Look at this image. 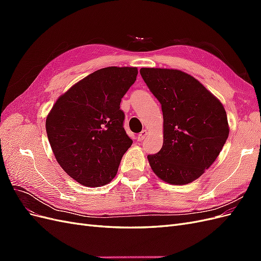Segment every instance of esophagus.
Segmentation results:
<instances>
[{
	"instance_id": "obj_1",
	"label": "esophagus",
	"mask_w": 261,
	"mask_h": 261,
	"mask_svg": "<svg viewBox=\"0 0 261 261\" xmlns=\"http://www.w3.org/2000/svg\"><path fill=\"white\" fill-rule=\"evenodd\" d=\"M147 135H148V132H147L146 129H144L143 132L139 133V134H138V137H137L138 141H143V140L146 138V136H147Z\"/></svg>"
}]
</instances>
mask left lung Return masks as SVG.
Instances as JSON below:
<instances>
[{"mask_svg":"<svg viewBox=\"0 0 261 261\" xmlns=\"http://www.w3.org/2000/svg\"><path fill=\"white\" fill-rule=\"evenodd\" d=\"M149 90L161 103L163 146L148 154L154 174L172 185L200 177L216 161L228 137L222 103L181 70L140 68Z\"/></svg>","mask_w":261,"mask_h":261,"instance_id":"left-lung-1","label":"left lung"}]
</instances>
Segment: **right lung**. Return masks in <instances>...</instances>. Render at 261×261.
<instances>
[{"label": "right lung", "mask_w": 261, "mask_h": 261, "mask_svg": "<svg viewBox=\"0 0 261 261\" xmlns=\"http://www.w3.org/2000/svg\"><path fill=\"white\" fill-rule=\"evenodd\" d=\"M137 74V67L98 69L62 94L46 117L55 159L80 184L99 187L115 177L133 144L120 105Z\"/></svg>", "instance_id": "right-lung-1"}]
</instances>
